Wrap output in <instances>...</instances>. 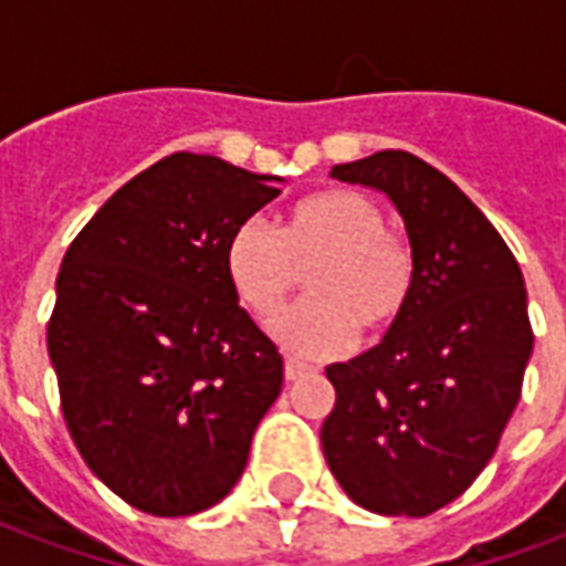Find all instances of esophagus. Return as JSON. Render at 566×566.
<instances>
[{"label":"esophagus","mask_w":566,"mask_h":566,"mask_svg":"<svg viewBox=\"0 0 566 566\" xmlns=\"http://www.w3.org/2000/svg\"><path fill=\"white\" fill-rule=\"evenodd\" d=\"M307 370H311V365H304V361H298V358H286V361H283V374H286V379L304 377Z\"/></svg>","instance_id":"obj_1"}]
</instances>
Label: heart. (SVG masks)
Listing matches in <instances>:
<instances>
[{"instance_id":"b5f03b06","label":"heart","mask_w":566,"mask_h":566,"mask_svg":"<svg viewBox=\"0 0 566 566\" xmlns=\"http://www.w3.org/2000/svg\"><path fill=\"white\" fill-rule=\"evenodd\" d=\"M226 277L234 298L262 325L274 323L307 271L313 298L277 323L274 334L301 356H337L356 344L358 325L386 332L410 304L416 262L410 247L386 229V213L353 189L298 201L274 232L243 220L226 241Z\"/></svg>"}]
</instances>
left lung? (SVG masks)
I'll return each instance as SVG.
<instances>
[{
    "mask_svg": "<svg viewBox=\"0 0 566 566\" xmlns=\"http://www.w3.org/2000/svg\"><path fill=\"white\" fill-rule=\"evenodd\" d=\"M332 177L398 208L413 295L374 349L325 368L334 480L379 515H431L470 489L513 416L534 349L522 268L461 189L403 150L334 165Z\"/></svg>",
    "mask_w": 566,
    "mask_h": 566,
    "instance_id": "1",
    "label": "left lung"
}]
</instances>
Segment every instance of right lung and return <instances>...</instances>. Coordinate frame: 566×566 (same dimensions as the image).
<instances>
[{"label": "right lung", "mask_w": 566, "mask_h": 566, "mask_svg": "<svg viewBox=\"0 0 566 566\" xmlns=\"http://www.w3.org/2000/svg\"><path fill=\"white\" fill-rule=\"evenodd\" d=\"M283 177L171 153L96 210L56 277L48 353L74 447L150 515L210 510L241 480L283 358L226 277V241Z\"/></svg>", "instance_id": "obj_1"}]
</instances>
